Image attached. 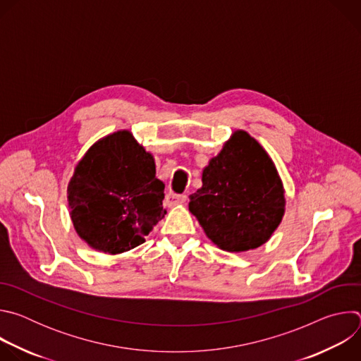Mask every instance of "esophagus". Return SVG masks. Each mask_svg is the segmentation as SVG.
<instances>
[{
    "label": "esophagus",
    "instance_id": "obj_1",
    "mask_svg": "<svg viewBox=\"0 0 361 361\" xmlns=\"http://www.w3.org/2000/svg\"><path fill=\"white\" fill-rule=\"evenodd\" d=\"M185 200H187V195H185V194H173V192H169V194L166 195L164 202H166L167 207H176V205L183 204Z\"/></svg>",
    "mask_w": 361,
    "mask_h": 361
}]
</instances>
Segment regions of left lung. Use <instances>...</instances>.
I'll use <instances>...</instances> for the list:
<instances>
[{"instance_id":"obj_1","label":"left lung","mask_w":361,"mask_h":361,"mask_svg":"<svg viewBox=\"0 0 361 361\" xmlns=\"http://www.w3.org/2000/svg\"><path fill=\"white\" fill-rule=\"evenodd\" d=\"M188 210L219 248L243 252L266 244L286 213L284 185L264 147L235 130L201 173Z\"/></svg>"}]
</instances>
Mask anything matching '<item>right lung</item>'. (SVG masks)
<instances>
[{
	"instance_id": "add662e5",
	"label": "right lung",
	"mask_w": 361,
	"mask_h": 361,
	"mask_svg": "<svg viewBox=\"0 0 361 361\" xmlns=\"http://www.w3.org/2000/svg\"><path fill=\"white\" fill-rule=\"evenodd\" d=\"M152 154L128 130L97 140L75 164L67 187L75 233L91 248L121 254L145 241L167 213Z\"/></svg>"
}]
</instances>
